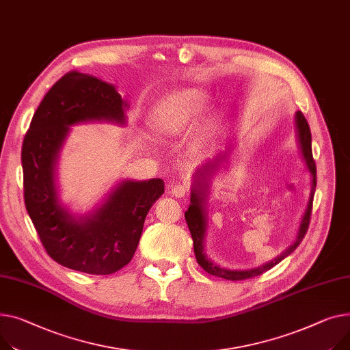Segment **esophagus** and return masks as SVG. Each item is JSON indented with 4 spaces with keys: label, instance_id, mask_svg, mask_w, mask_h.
<instances>
[{
    "label": "esophagus",
    "instance_id": "obj_1",
    "mask_svg": "<svg viewBox=\"0 0 350 350\" xmlns=\"http://www.w3.org/2000/svg\"><path fill=\"white\" fill-rule=\"evenodd\" d=\"M189 187L184 183H177V184H170L169 185V193L176 197V198H181L185 194H187Z\"/></svg>",
    "mask_w": 350,
    "mask_h": 350
}]
</instances>
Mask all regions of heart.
<instances>
[{
	"label": "heart",
	"mask_w": 350,
	"mask_h": 350,
	"mask_svg": "<svg viewBox=\"0 0 350 350\" xmlns=\"http://www.w3.org/2000/svg\"><path fill=\"white\" fill-rule=\"evenodd\" d=\"M211 103L209 92L200 87L174 90L161 97L150 112L154 129L165 135H174L191 125Z\"/></svg>",
	"instance_id": "obj_1"
}]
</instances>
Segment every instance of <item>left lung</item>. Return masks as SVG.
I'll return each instance as SVG.
<instances>
[{"mask_svg":"<svg viewBox=\"0 0 350 350\" xmlns=\"http://www.w3.org/2000/svg\"><path fill=\"white\" fill-rule=\"evenodd\" d=\"M294 128H295V139L297 145L299 149V154L302 157V161L306 163V167L311 174V193L310 200L307 204V209L304 215L301 218L299 228L297 232L295 241L283 252L274 258L273 260L260 265L258 267L252 269H228L222 267L211 258H208L205 252V235H206V228H208V196H209V185H211V177L215 174V172L228 161V156L230 153V146L226 148L225 152L217 154L213 160H208L204 166H201L193 176V184H191V196H190V206L187 211H185V221H187L189 229L191 232V238L194 242V253L198 265L209 274L226 278V280H245V278H250L254 275H259L271 267H274L277 263H280L288 254H291L297 246L301 243L302 238L306 237V232L308 229L310 218H311V208H312V198L315 194L317 187V167L315 161L312 159V148H311V131L308 126L307 120L304 118L299 111L295 112L294 116ZM228 165V163H226ZM225 167V166H224Z\"/></svg>","mask_w":350,"mask_h":350,"instance_id":"left-lung-1","label":"left lung"}]
</instances>
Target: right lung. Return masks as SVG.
Listing matches in <instances>:
<instances>
[{
    "instance_id": "1",
    "label": "right lung",
    "mask_w": 350,
    "mask_h": 350,
    "mask_svg": "<svg viewBox=\"0 0 350 350\" xmlns=\"http://www.w3.org/2000/svg\"><path fill=\"white\" fill-rule=\"evenodd\" d=\"M129 104L113 84L70 72L48 91L22 144L27 211L51 258L88 274H112L131 262L152 205L165 193L161 178L122 180L85 214L59 196L57 161L73 125L126 124Z\"/></svg>"
}]
</instances>
